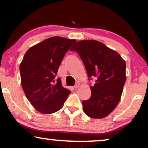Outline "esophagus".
<instances>
[{
    "label": "esophagus",
    "instance_id": "1",
    "mask_svg": "<svg viewBox=\"0 0 148 148\" xmlns=\"http://www.w3.org/2000/svg\"><path fill=\"white\" fill-rule=\"evenodd\" d=\"M79 86H80L79 84H76L75 85V86H74V89H77V88L79 87Z\"/></svg>",
    "mask_w": 148,
    "mask_h": 148
}]
</instances>
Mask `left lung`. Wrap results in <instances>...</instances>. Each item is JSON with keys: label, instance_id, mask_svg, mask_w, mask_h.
<instances>
[{"label": "left lung", "instance_id": "obj_1", "mask_svg": "<svg viewBox=\"0 0 148 148\" xmlns=\"http://www.w3.org/2000/svg\"><path fill=\"white\" fill-rule=\"evenodd\" d=\"M70 51H76L84 62L90 80L91 97L83 101L84 113L92 118H103L118 104L126 81V62L120 54L96 40H81Z\"/></svg>", "mask_w": 148, "mask_h": 148}]
</instances>
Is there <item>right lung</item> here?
<instances>
[{"mask_svg": "<svg viewBox=\"0 0 148 148\" xmlns=\"http://www.w3.org/2000/svg\"><path fill=\"white\" fill-rule=\"evenodd\" d=\"M76 42L50 37L25 53L19 67L21 86L27 99L40 113L49 114L60 110L71 93L56 76L66 52Z\"/></svg>", "mask_w": 148, "mask_h": 148, "instance_id": "add662e5", "label": "right lung"}]
</instances>
